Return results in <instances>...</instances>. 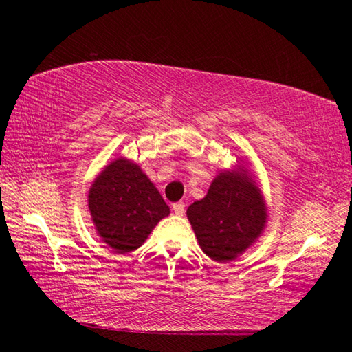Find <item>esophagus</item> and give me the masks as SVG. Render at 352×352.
<instances>
[{"mask_svg": "<svg viewBox=\"0 0 352 352\" xmlns=\"http://www.w3.org/2000/svg\"><path fill=\"white\" fill-rule=\"evenodd\" d=\"M172 210H174L177 216H183V214H184V204H183V201H177V204L172 205Z\"/></svg>", "mask_w": 352, "mask_h": 352, "instance_id": "obj_1", "label": "esophagus"}]
</instances>
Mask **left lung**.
Returning <instances> with one entry per match:
<instances>
[{
  "mask_svg": "<svg viewBox=\"0 0 352 352\" xmlns=\"http://www.w3.org/2000/svg\"><path fill=\"white\" fill-rule=\"evenodd\" d=\"M188 219L204 252L225 262L252 245L262 233L267 212L261 190L243 172H222L206 197L188 208Z\"/></svg>",
  "mask_w": 352,
  "mask_h": 352,
  "instance_id": "obj_1",
  "label": "left lung"
}]
</instances>
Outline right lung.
I'll use <instances>...</instances> for the list:
<instances>
[{
  "mask_svg": "<svg viewBox=\"0 0 352 352\" xmlns=\"http://www.w3.org/2000/svg\"><path fill=\"white\" fill-rule=\"evenodd\" d=\"M88 206L99 236L119 253L141 247L169 214V206L140 166L124 158L107 166L94 180Z\"/></svg>",
  "mask_w": 352,
  "mask_h": 352,
  "instance_id": "add662e5",
  "label": "right lung"
}]
</instances>
